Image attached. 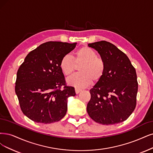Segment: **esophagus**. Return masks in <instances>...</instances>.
I'll use <instances>...</instances> for the list:
<instances>
[{
    "label": "esophagus",
    "mask_w": 153,
    "mask_h": 153,
    "mask_svg": "<svg viewBox=\"0 0 153 153\" xmlns=\"http://www.w3.org/2000/svg\"><path fill=\"white\" fill-rule=\"evenodd\" d=\"M81 91H82V90H81V89H79V88H75V91H76V94L79 93Z\"/></svg>",
    "instance_id": "obj_1"
}]
</instances>
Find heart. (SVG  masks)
I'll return each instance as SVG.
<instances>
[{"mask_svg": "<svg viewBox=\"0 0 153 153\" xmlns=\"http://www.w3.org/2000/svg\"><path fill=\"white\" fill-rule=\"evenodd\" d=\"M76 64H82L79 69L80 73L76 74L67 79V82L69 85L79 88H85L89 86L93 80H100L104 74L105 65L103 60L97 57L95 51L88 47L79 49L76 53L74 60L70 55H64L60 60V69L65 76H69L74 71Z\"/></svg>", "mask_w": 153, "mask_h": 153, "instance_id": "obj_1", "label": "heart"}]
</instances>
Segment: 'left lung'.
I'll use <instances>...</instances> for the list:
<instances>
[{"label": "left lung", "mask_w": 153, "mask_h": 153, "mask_svg": "<svg viewBox=\"0 0 153 153\" xmlns=\"http://www.w3.org/2000/svg\"><path fill=\"white\" fill-rule=\"evenodd\" d=\"M105 63L104 74L90 89L87 112L96 122L113 125L126 120L136 106L137 74L128 56L114 45L101 41L89 43Z\"/></svg>", "instance_id": "left-lung-1"}]
</instances>
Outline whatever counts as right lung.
Segmentation results:
<instances>
[{
	"label": "right lung",
	"instance_id": "right-lung-1",
	"mask_svg": "<svg viewBox=\"0 0 153 153\" xmlns=\"http://www.w3.org/2000/svg\"><path fill=\"white\" fill-rule=\"evenodd\" d=\"M77 43L48 42L27 55L17 72L15 91L22 113L42 123L58 122L67 113L68 98L74 88L65 86L60 63ZM62 85L64 89H60Z\"/></svg>",
	"mask_w": 153,
	"mask_h": 153
}]
</instances>
